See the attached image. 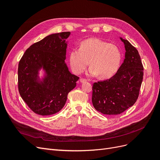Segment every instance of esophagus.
<instances>
[{
    "label": "esophagus",
    "mask_w": 160,
    "mask_h": 160,
    "mask_svg": "<svg viewBox=\"0 0 160 160\" xmlns=\"http://www.w3.org/2000/svg\"><path fill=\"white\" fill-rule=\"evenodd\" d=\"M79 81L81 82V83H85V82L87 81V80L85 79H83V78H81L79 79Z\"/></svg>",
    "instance_id": "obj_1"
}]
</instances>
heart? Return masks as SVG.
<instances>
[{"instance_id":"1","label":"heart","mask_w":160,"mask_h":160,"mask_svg":"<svg viewBox=\"0 0 160 160\" xmlns=\"http://www.w3.org/2000/svg\"><path fill=\"white\" fill-rule=\"evenodd\" d=\"M122 59V53L114 44L98 38H89L81 41L79 49L69 53V63L76 74H81L89 63L88 73L99 75L102 78L111 77L117 72Z\"/></svg>"}]
</instances>
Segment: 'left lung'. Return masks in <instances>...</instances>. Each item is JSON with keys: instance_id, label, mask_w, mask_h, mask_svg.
<instances>
[{"instance_id": "8db88e82", "label": "left lung", "mask_w": 160, "mask_h": 160, "mask_svg": "<svg viewBox=\"0 0 160 160\" xmlns=\"http://www.w3.org/2000/svg\"><path fill=\"white\" fill-rule=\"evenodd\" d=\"M122 65L110 79L93 85L92 103L95 109L105 115H118L136 102L143 81V67L138 50L128 41Z\"/></svg>"}]
</instances>
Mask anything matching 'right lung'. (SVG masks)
Returning a JSON list of instances; mask_svg holds the SVG:
<instances>
[{"instance_id": "1", "label": "right lung", "mask_w": 160, "mask_h": 160, "mask_svg": "<svg viewBox=\"0 0 160 160\" xmlns=\"http://www.w3.org/2000/svg\"><path fill=\"white\" fill-rule=\"evenodd\" d=\"M70 34L62 32L47 36L30 46L19 61V93L37 114L50 115L59 112L79 79L71 73L65 62L66 39ZM41 68L46 74L41 80L38 71Z\"/></svg>"}]
</instances>
